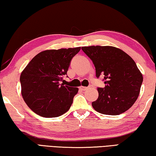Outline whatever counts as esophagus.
Returning a JSON list of instances; mask_svg holds the SVG:
<instances>
[{
  "label": "esophagus",
  "mask_w": 156,
  "mask_h": 156,
  "mask_svg": "<svg viewBox=\"0 0 156 156\" xmlns=\"http://www.w3.org/2000/svg\"><path fill=\"white\" fill-rule=\"evenodd\" d=\"M79 89H80V90H82V91H85L87 89V87H83V86H80V87H79Z\"/></svg>",
  "instance_id": "1"
}]
</instances>
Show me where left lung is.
<instances>
[{"label":"left lung","instance_id":"1","mask_svg":"<svg viewBox=\"0 0 156 156\" xmlns=\"http://www.w3.org/2000/svg\"><path fill=\"white\" fill-rule=\"evenodd\" d=\"M96 68V77L103 76L105 87L98 88V98L92 107L102 114L115 115L131 107L139 96L143 77L134 60L112 46L83 47Z\"/></svg>","mask_w":156,"mask_h":156}]
</instances>
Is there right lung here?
Instances as JSON below:
<instances>
[{
    "label": "right lung",
    "mask_w": 156,
    "mask_h": 156,
    "mask_svg": "<svg viewBox=\"0 0 156 156\" xmlns=\"http://www.w3.org/2000/svg\"><path fill=\"white\" fill-rule=\"evenodd\" d=\"M80 47L45 50L34 57L20 74L21 94L36 114L55 118L72 106L77 87L60 84L67 74L71 60Z\"/></svg>",
    "instance_id": "obj_1"
}]
</instances>
